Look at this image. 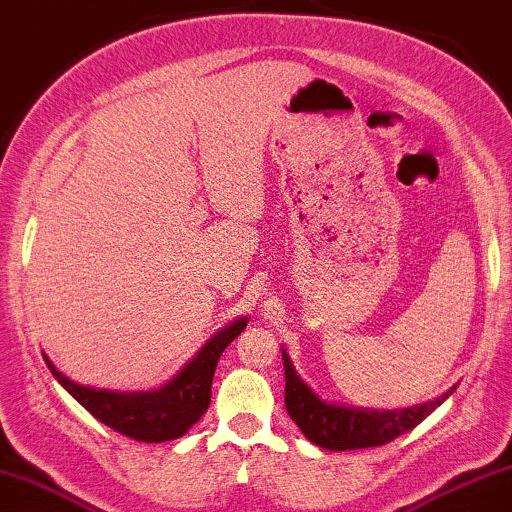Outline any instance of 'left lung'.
<instances>
[{"instance_id": "1", "label": "left lung", "mask_w": 512, "mask_h": 512, "mask_svg": "<svg viewBox=\"0 0 512 512\" xmlns=\"http://www.w3.org/2000/svg\"><path fill=\"white\" fill-rule=\"evenodd\" d=\"M282 362H285V405L289 417L296 421V426L303 431L307 440L328 451H353L392 442L394 437L408 433L421 424L456 389L451 387L449 392L437 396V399L412 405V408H353V405L321 399L298 376L285 348H282Z\"/></svg>"}]
</instances>
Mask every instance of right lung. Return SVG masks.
I'll list each match as a JSON object with an SVG mask.
<instances>
[{"instance_id": "right-lung-1", "label": "right lung", "mask_w": 512, "mask_h": 512, "mask_svg": "<svg viewBox=\"0 0 512 512\" xmlns=\"http://www.w3.org/2000/svg\"><path fill=\"white\" fill-rule=\"evenodd\" d=\"M246 326L248 316H239L202 344L200 351L166 385L145 392H116V389L79 385L56 369L47 353H43V358L61 387L68 389L72 399L84 405L102 424L136 442H168L182 437L205 415L212 401V380L218 358Z\"/></svg>"}]
</instances>
